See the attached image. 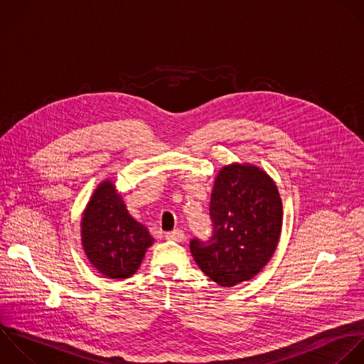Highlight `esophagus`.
<instances>
[{"instance_id": "34e87169", "label": "esophagus", "mask_w": 364, "mask_h": 364, "mask_svg": "<svg viewBox=\"0 0 364 364\" xmlns=\"http://www.w3.org/2000/svg\"><path fill=\"white\" fill-rule=\"evenodd\" d=\"M165 237H166L168 240H172V242H181V240H183L185 233H183V230H181V229H175V230H172V232H166Z\"/></svg>"}]
</instances>
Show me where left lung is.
Wrapping results in <instances>:
<instances>
[{"mask_svg":"<svg viewBox=\"0 0 364 364\" xmlns=\"http://www.w3.org/2000/svg\"><path fill=\"white\" fill-rule=\"evenodd\" d=\"M213 236L191 240L199 269L222 287L255 277L272 259L282 233L283 205L274 181L252 164L225 165L210 196Z\"/></svg>","mask_w":364,"mask_h":364,"instance_id":"8db88e82","label":"left lung"}]
</instances>
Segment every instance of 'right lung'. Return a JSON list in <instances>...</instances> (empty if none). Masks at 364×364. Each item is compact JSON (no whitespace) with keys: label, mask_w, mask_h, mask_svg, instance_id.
Instances as JSON below:
<instances>
[{"label":"right lung","mask_w":364,"mask_h":364,"mask_svg":"<svg viewBox=\"0 0 364 364\" xmlns=\"http://www.w3.org/2000/svg\"><path fill=\"white\" fill-rule=\"evenodd\" d=\"M155 239L132 218L111 179L90 198L81 219V243L90 263L108 279H128Z\"/></svg>","instance_id":"add662e5"}]
</instances>
